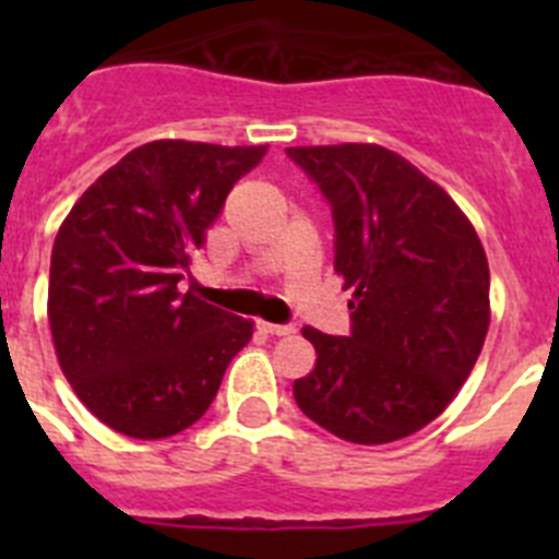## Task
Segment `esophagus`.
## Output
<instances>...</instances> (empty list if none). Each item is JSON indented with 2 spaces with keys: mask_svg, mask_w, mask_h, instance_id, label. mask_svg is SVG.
<instances>
[{
  "mask_svg": "<svg viewBox=\"0 0 559 559\" xmlns=\"http://www.w3.org/2000/svg\"><path fill=\"white\" fill-rule=\"evenodd\" d=\"M257 328L263 330V333H269V335H290V333H296V328H294V324H271V322H257Z\"/></svg>",
  "mask_w": 559,
  "mask_h": 559,
  "instance_id": "1",
  "label": "esophagus"
}]
</instances>
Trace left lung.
<instances>
[{
  "label": "left lung",
  "instance_id": "1",
  "mask_svg": "<svg viewBox=\"0 0 559 559\" xmlns=\"http://www.w3.org/2000/svg\"><path fill=\"white\" fill-rule=\"evenodd\" d=\"M333 212L349 335L305 328L316 367L294 383L316 426L358 445L419 431L456 397L490 328V269L439 185L380 145L285 147Z\"/></svg>",
  "mask_w": 559,
  "mask_h": 559
}]
</instances>
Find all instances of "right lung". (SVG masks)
Instances as JSON below:
<instances>
[{"label":"right lung","mask_w":559,"mask_h":559,"mask_svg":"<svg viewBox=\"0 0 559 559\" xmlns=\"http://www.w3.org/2000/svg\"><path fill=\"white\" fill-rule=\"evenodd\" d=\"M265 145L159 140L126 153L81 195L49 263V330L83 406L133 439L199 423L249 319L201 302L179 283L240 176Z\"/></svg>","instance_id":"obj_1"}]
</instances>
